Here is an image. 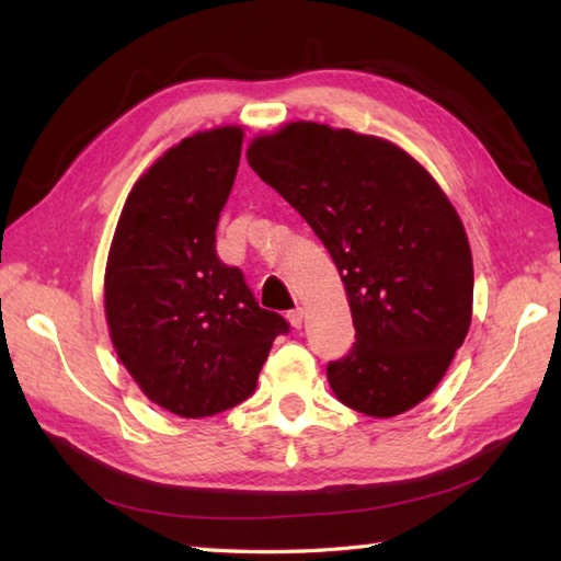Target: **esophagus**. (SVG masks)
Wrapping results in <instances>:
<instances>
[{
	"label": "esophagus",
	"instance_id": "34e87169",
	"mask_svg": "<svg viewBox=\"0 0 561 561\" xmlns=\"http://www.w3.org/2000/svg\"><path fill=\"white\" fill-rule=\"evenodd\" d=\"M287 318H289V323L296 328V330H299L301 325H304V318H306V311H304V308L301 306H296V308H291V311L287 313Z\"/></svg>",
	"mask_w": 561,
	"mask_h": 561
}]
</instances>
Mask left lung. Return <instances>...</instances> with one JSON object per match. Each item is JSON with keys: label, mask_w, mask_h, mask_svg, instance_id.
<instances>
[{"label": "left lung", "mask_w": 561, "mask_h": 561, "mask_svg": "<svg viewBox=\"0 0 561 561\" xmlns=\"http://www.w3.org/2000/svg\"><path fill=\"white\" fill-rule=\"evenodd\" d=\"M248 163L301 214L342 274L350 354L328 364L347 408L396 416L432 392L472 316V255L436 181L386 139L291 123L257 137Z\"/></svg>", "instance_id": "1"}]
</instances>
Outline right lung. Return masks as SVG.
I'll return each instance as SVG.
<instances>
[{
    "label": "right lung",
    "instance_id": "1",
    "mask_svg": "<svg viewBox=\"0 0 561 561\" xmlns=\"http://www.w3.org/2000/svg\"><path fill=\"white\" fill-rule=\"evenodd\" d=\"M241 145V127H219L165 151L129 193L105 267L117 356L151 402L190 420L253 396L274 337L289 332L217 255Z\"/></svg>",
    "mask_w": 561,
    "mask_h": 561
}]
</instances>
